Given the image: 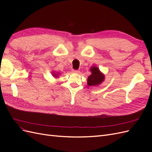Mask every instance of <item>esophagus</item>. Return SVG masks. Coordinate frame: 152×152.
Returning <instances> with one entry per match:
<instances>
[{
    "instance_id": "1",
    "label": "esophagus",
    "mask_w": 152,
    "mask_h": 152,
    "mask_svg": "<svg viewBox=\"0 0 152 152\" xmlns=\"http://www.w3.org/2000/svg\"><path fill=\"white\" fill-rule=\"evenodd\" d=\"M72 72L74 73H79V70H72Z\"/></svg>"
}]
</instances>
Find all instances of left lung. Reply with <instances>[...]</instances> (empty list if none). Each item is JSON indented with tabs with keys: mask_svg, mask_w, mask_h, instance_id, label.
<instances>
[{
	"mask_svg": "<svg viewBox=\"0 0 152 152\" xmlns=\"http://www.w3.org/2000/svg\"><path fill=\"white\" fill-rule=\"evenodd\" d=\"M91 74L87 78V85L89 86H98L104 80V75L96 66L91 67Z\"/></svg>",
	"mask_w": 152,
	"mask_h": 152,
	"instance_id": "8db88e82",
	"label": "left lung"
}]
</instances>
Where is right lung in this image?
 Wrapping results in <instances>:
<instances>
[{"label":"right lung","mask_w":152,"mask_h":152,"mask_svg":"<svg viewBox=\"0 0 152 152\" xmlns=\"http://www.w3.org/2000/svg\"><path fill=\"white\" fill-rule=\"evenodd\" d=\"M51 73H52V75H53L54 77H55V78H58V77H59V75H60L59 73L56 72H54V71H53Z\"/></svg>","instance_id":"right-lung-1"}]
</instances>
